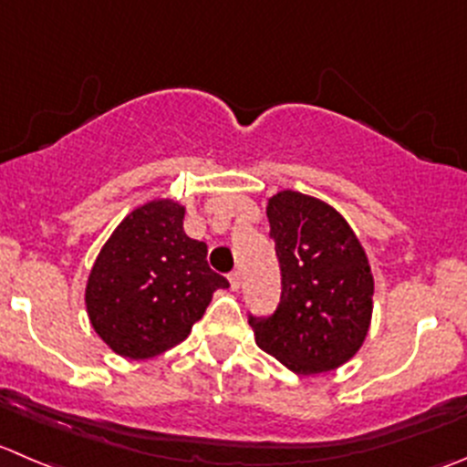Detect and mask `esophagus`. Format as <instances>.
<instances>
[{
	"label": "esophagus",
	"mask_w": 467,
	"mask_h": 467,
	"mask_svg": "<svg viewBox=\"0 0 467 467\" xmlns=\"http://www.w3.org/2000/svg\"><path fill=\"white\" fill-rule=\"evenodd\" d=\"M228 280H230V287H233L234 292H237V289L242 287V274H239V271H233V274L228 275Z\"/></svg>",
	"instance_id": "34e87169"
}]
</instances>
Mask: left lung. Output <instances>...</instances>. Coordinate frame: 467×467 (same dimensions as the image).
Here are the masks:
<instances>
[{
    "mask_svg": "<svg viewBox=\"0 0 467 467\" xmlns=\"http://www.w3.org/2000/svg\"><path fill=\"white\" fill-rule=\"evenodd\" d=\"M266 216L283 292L271 315H248L257 347L296 374L330 372L368 335L374 294L368 255L342 214L306 193H275Z\"/></svg>",
    "mask_w": 467,
    "mask_h": 467,
    "instance_id": "left-lung-1",
    "label": "left lung"
}]
</instances>
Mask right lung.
Returning <instances> with one entry per match:
<instances>
[{
  "mask_svg": "<svg viewBox=\"0 0 467 467\" xmlns=\"http://www.w3.org/2000/svg\"><path fill=\"white\" fill-rule=\"evenodd\" d=\"M184 207L152 201L113 230L99 251L86 310L95 333L132 360L175 347L228 280L210 269L207 246L184 234Z\"/></svg>",
  "mask_w": 467,
  "mask_h": 467,
  "instance_id": "add662e5",
  "label": "right lung"
}]
</instances>
